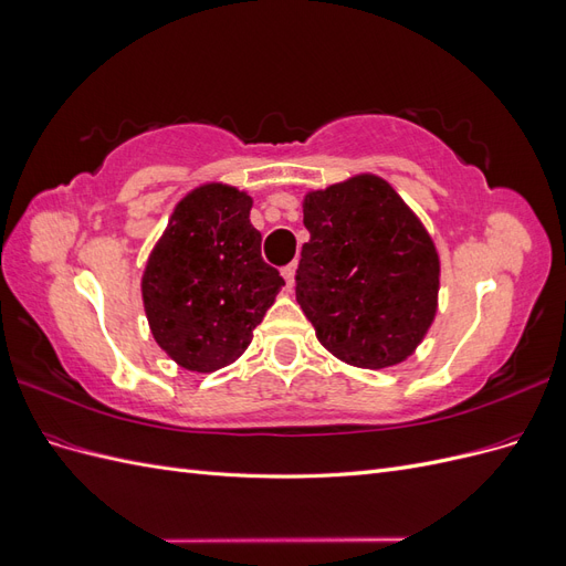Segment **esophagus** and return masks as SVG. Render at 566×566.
Wrapping results in <instances>:
<instances>
[{
	"label": "esophagus",
	"mask_w": 566,
	"mask_h": 566,
	"mask_svg": "<svg viewBox=\"0 0 566 566\" xmlns=\"http://www.w3.org/2000/svg\"><path fill=\"white\" fill-rule=\"evenodd\" d=\"M295 271H297V264H295V262H293V264H287V266H283V279H285L287 287H293V285H295Z\"/></svg>",
	"instance_id": "esophagus-1"
}]
</instances>
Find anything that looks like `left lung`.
Instances as JSON below:
<instances>
[{"mask_svg": "<svg viewBox=\"0 0 566 566\" xmlns=\"http://www.w3.org/2000/svg\"><path fill=\"white\" fill-rule=\"evenodd\" d=\"M295 295L321 345L358 368L401 364L437 312L439 256L394 188L370 175L304 198Z\"/></svg>", "mask_w": 566, "mask_h": 566, "instance_id": "left-lung-1", "label": "left lung"}]
</instances>
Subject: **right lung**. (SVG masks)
<instances>
[{
    "instance_id": "1",
    "label": "right lung",
    "mask_w": 566,
    "mask_h": 566,
    "mask_svg": "<svg viewBox=\"0 0 566 566\" xmlns=\"http://www.w3.org/2000/svg\"><path fill=\"white\" fill-rule=\"evenodd\" d=\"M250 196L224 184L188 193L150 252L142 293L153 337L179 366L212 373L235 361L262 323L281 273L262 260Z\"/></svg>"
}]
</instances>
